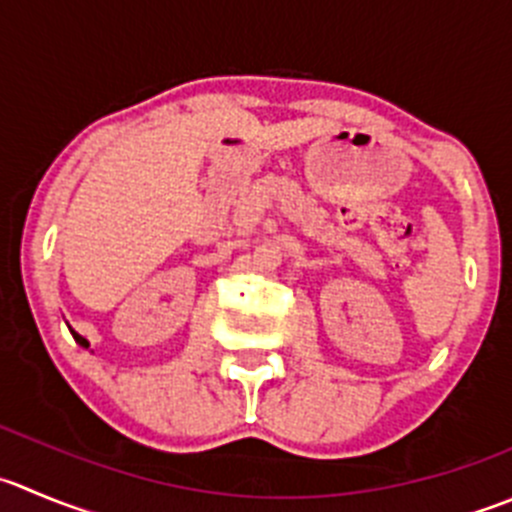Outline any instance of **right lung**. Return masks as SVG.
Instances as JSON below:
<instances>
[{"label": "right lung", "instance_id": "right-lung-1", "mask_svg": "<svg viewBox=\"0 0 512 512\" xmlns=\"http://www.w3.org/2000/svg\"><path fill=\"white\" fill-rule=\"evenodd\" d=\"M72 335H74V340H77V342H79V345H82V347H89V342H87V340H84V337H82V335H77V332H74V330H72Z\"/></svg>", "mask_w": 512, "mask_h": 512}]
</instances>
